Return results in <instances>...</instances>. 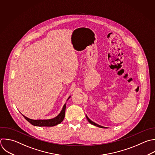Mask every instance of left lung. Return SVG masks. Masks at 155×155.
<instances>
[{
	"instance_id": "8db88e82",
	"label": "left lung",
	"mask_w": 155,
	"mask_h": 155,
	"mask_svg": "<svg viewBox=\"0 0 155 155\" xmlns=\"http://www.w3.org/2000/svg\"><path fill=\"white\" fill-rule=\"evenodd\" d=\"M86 117H87V120H88V121L91 124H92V125H95V126H96V127H100V128H105V127H102V126H101V125H98V124H96L95 122H93L92 120H91L88 117V116L86 115Z\"/></svg>"
}]
</instances>
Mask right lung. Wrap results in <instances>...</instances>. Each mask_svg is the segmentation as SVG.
I'll list each match as a JSON object with an SVG mask.
<instances>
[{
	"label": "right lung",
	"instance_id": "obj_1",
	"mask_svg": "<svg viewBox=\"0 0 155 155\" xmlns=\"http://www.w3.org/2000/svg\"><path fill=\"white\" fill-rule=\"evenodd\" d=\"M70 96L68 98L67 101L70 99ZM65 108H66V104H64L61 111L60 113L55 117L50 119H31L30 118H28L27 117L23 115V116L25 117V119L28 121L31 124L35 126H38V127H53L55 126L58 124H59L61 123L65 117Z\"/></svg>",
	"mask_w": 155,
	"mask_h": 155
}]
</instances>
